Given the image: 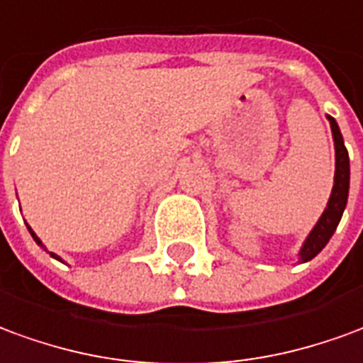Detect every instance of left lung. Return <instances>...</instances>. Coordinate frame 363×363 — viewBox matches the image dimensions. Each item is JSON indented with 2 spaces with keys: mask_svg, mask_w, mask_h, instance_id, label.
Instances as JSON below:
<instances>
[{
  "mask_svg": "<svg viewBox=\"0 0 363 363\" xmlns=\"http://www.w3.org/2000/svg\"><path fill=\"white\" fill-rule=\"evenodd\" d=\"M326 119L330 123V130H333L334 138V152H336V169H334V186L330 199L326 203V209L323 211V215L317 220V225L313 227V230L307 236V240L303 242L299 250V262H309L317 256L318 252L325 248L330 236L334 235V230L340 223L342 213L346 209L348 203V189H350V158H348V150L344 146V138H342L338 123L326 115Z\"/></svg>",
  "mask_w": 363,
  "mask_h": 363,
  "instance_id": "left-lung-1",
  "label": "left lung"
}]
</instances>
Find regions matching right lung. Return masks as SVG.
Masks as SVG:
<instances>
[{
    "label": "right lung",
    "instance_id": "1",
    "mask_svg": "<svg viewBox=\"0 0 363 363\" xmlns=\"http://www.w3.org/2000/svg\"><path fill=\"white\" fill-rule=\"evenodd\" d=\"M27 228H29V233H30V236H33V238H35V242L38 244V246H40V248H45V244L40 242V238H38L37 235H35V233H33V228L29 227V225H27ZM46 250V248H45ZM50 256H52V258H56V259H60V262H62V258H60V256H56V254H54V252H50Z\"/></svg>",
    "mask_w": 363,
    "mask_h": 363
}]
</instances>
